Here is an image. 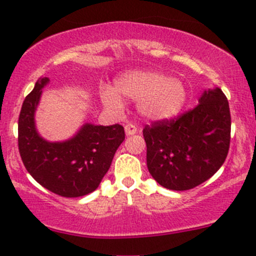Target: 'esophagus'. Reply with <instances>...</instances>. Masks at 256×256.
I'll use <instances>...</instances> for the list:
<instances>
[{
  "label": "esophagus",
  "instance_id": "obj_1",
  "mask_svg": "<svg viewBox=\"0 0 256 256\" xmlns=\"http://www.w3.org/2000/svg\"><path fill=\"white\" fill-rule=\"evenodd\" d=\"M124 130H126V134H127V136H134V134L138 132V129H136V126H133V124H126Z\"/></svg>",
  "mask_w": 256,
  "mask_h": 256
}]
</instances>
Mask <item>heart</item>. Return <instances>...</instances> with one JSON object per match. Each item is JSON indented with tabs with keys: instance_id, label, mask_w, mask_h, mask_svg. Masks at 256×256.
<instances>
[{
	"instance_id": "obj_1",
	"label": "heart",
	"mask_w": 256,
	"mask_h": 256,
	"mask_svg": "<svg viewBox=\"0 0 256 256\" xmlns=\"http://www.w3.org/2000/svg\"><path fill=\"white\" fill-rule=\"evenodd\" d=\"M186 88L178 78L152 70H136L116 78L114 88L104 86L100 98L107 108L123 107L122 97L136 101V110L143 118L160 122L175 117L186 102Z\"/></svg>"
}]
</instances>
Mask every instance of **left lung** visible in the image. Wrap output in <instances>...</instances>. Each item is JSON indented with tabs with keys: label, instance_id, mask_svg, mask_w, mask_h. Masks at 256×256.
<instances>
[{
	"label": "left lung",
	"instance_id": "obj_1",
	"mask_svg": "<svg viewBox=\"0 0 256 256\" xmlns=\"http://www.w3.org/2000/svg\"><path fill=\"white\" fill-rule=\"evenodd\" d=\"M146 165L159 185L185 191L212 178L224 162L230 142V112L220 88H208L194 110L143 129Z\"/></svg>",
	"mask_w": 256,
	"mask_h": 256
}]
</instances>
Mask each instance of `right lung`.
<instances>
[{
  "mask_svg": "<svg viewBox=\"0 0 256 256\" xmlns=\"http://www.w3.org/2000/svg\"><path fill=\"white\" fill-rule=\"evenodd\" d=\"M40 78L26 97L18 120V148L32 178L49 191L62 197L91 194L112 164L118 146L124 140L120 124L94 126L85 123L64 142H49L38 133L36 110L42 90L49 84Z\"/></svg>",
  "mask_w": 256,
  "mask_h": 256,
  "instance_id": "right-lung-1",
  "label": "right lung"
}]
</instances>
